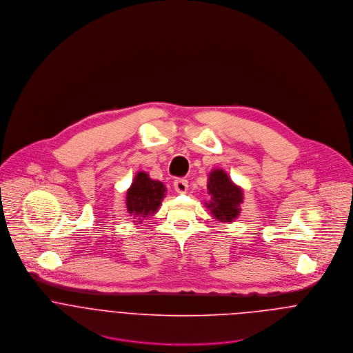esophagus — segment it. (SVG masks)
<instances>
[{
    "instance_id": "34e87169",
    "label": "esophagus",
    "mask_w": 353,
    "mask_h": 353,
    "mask_svg": "<svg viewBox=\"0 0 353 353\" xmlns=\"http://www.w3.org/2000/svg\"><path fill=\"white\" fill-rule=\"evenodd\" d=\"M174 189H175V192H178V193H186L188 189H189V182H188L186 179L179 178V179L174 181Z\"/></svg>"
}]
</instances>
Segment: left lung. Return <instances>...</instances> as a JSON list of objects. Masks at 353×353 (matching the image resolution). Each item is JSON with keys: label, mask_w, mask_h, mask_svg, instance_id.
I'll list each match as a JSON object with an SVG mask.
<instances>
[{"label": "left lung", "mask_w": 353, "mask_h": 353, "mask_svg": "<svg viewBox=\"0 0 353 353\" xmlns=\"http://www.w3.org/2000/svg\"><path fill=\"white\" fill-rule=\"evenodd\" d=\"M208 194L210 201L205 202L213 217L221 223L234 221L241 213L243 192L235 185L225 171L216 168L208 178Z\"/></svg>", "instance_id": "1"}]
</instances>
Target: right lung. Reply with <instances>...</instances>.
I'll use <instances>...</instances> for the list:
<instances>
[{
    "label": "right lung",
    "mask_w": 353,
    "mask_h": 353,
    "mask_svg": "<svg viewBox=\"0 0 353 353\" xmlns=\"http://www.w3.org/2000/svg\"><path fill=\"white\" fill-rule=\"evenodd\" d=\"M165 188L160 181H153L144 171L136 174L132 186L126 193V208L129 214L143 223L145 217L153 216L164 199Z\"/></svg>",
    "instance_id": "obj_1"
}]
</instances>
